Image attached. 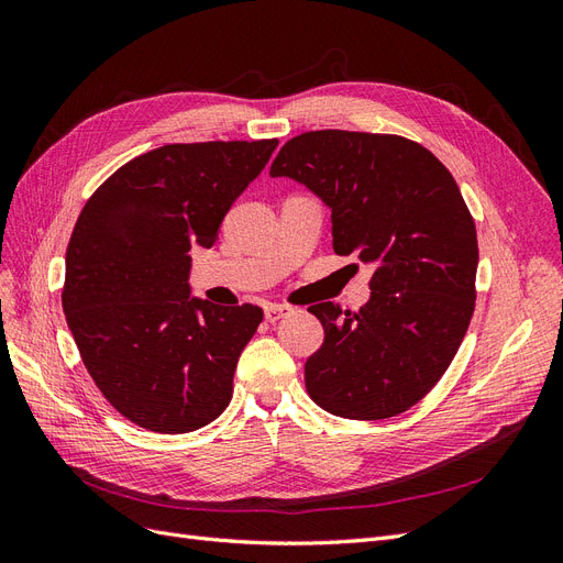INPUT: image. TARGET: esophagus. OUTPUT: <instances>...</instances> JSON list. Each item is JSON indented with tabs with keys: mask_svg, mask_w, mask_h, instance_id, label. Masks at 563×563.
<instances>
[{
	"mask_svg": "<svg viewBox=\"0 0 563 563\" xmlns=\"http://www.w3.org/2000/svg\"><path fill=\"white\" fill-rule=\"evenodd\" d=\"M288 312H291V308H288V305H275V302H269L267 308H265V319H267L269 323H275V321H279L282 317H286Z\"/></svg>",
	"mask_w": 563,
	"mask_h": 563,
	"instance_id": "obj_1",
	"label": "esophagus"
}]
</instances>
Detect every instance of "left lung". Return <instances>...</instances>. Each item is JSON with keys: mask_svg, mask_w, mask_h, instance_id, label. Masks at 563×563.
<instances>
[{"mask_svg": "<svg viewBox=\"0 0 563 563\" xmlns=\"http://www.w3.org/2000/svg\"><path fill=\"white\" fill-rule=\"evenodd\" d=\"M331 211L333 251L373 267L360 312L312 305L323 345L305 387L323 411L383 420L418 404L444 376L474 312L479 249L460 187L430 150L401 135L310 131L269 168Z\"/></svg>", "mask_w": 563, "mask_h": 563, "instance_id": "obj_1", "label": "left lung"}]
</instances>
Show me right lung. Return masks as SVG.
<instances>
[{
	"label": "right lung",
	"instance_id": "add662e5",
	"mask_svg": "<svg viewBox=\"0 0 563 563\" xmlns=\"http://www.w3.org/2000/svg\"><path fill=\"white\" fill-rule=\"evenodd\" d=\"M277 145L157 147L114 172L77 218L65 253L67 327L103 397L145 430H199L232 399L263 310L192 298L190 249L213 246Z\"/></svg>",
	"mask_w": 563,
	"mask_h": 563
}]
</instances>
